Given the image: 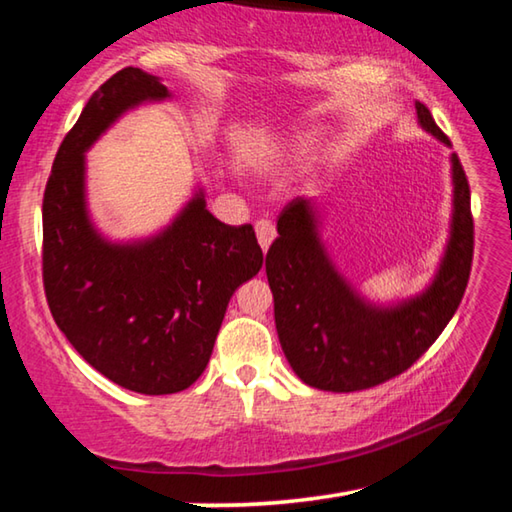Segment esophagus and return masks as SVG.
<instances>
[{
  "label": "esophagus",
  "mask_w": 512,
  "mask_h": 512,
  "mask_svg": "<svg viewBox=\"0 0 512 512\" xmlns=\"http://www.w3.org/2000/svg\"><path fill=\"white\" fill-rule=\"evenodd\" d=\"M255 235H257L259 246H262V250L266 253L268 246H271L273 239H275V225L271 221H266V219L257 221L255 223Z\"/></svg>",
  "instance_id": "1"
}]
</instances>
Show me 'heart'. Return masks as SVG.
<instances>
[{
  "instance_id": "heart-1",
  "label": "heart",
  "mask_w": 512,
  "mask_h": 512,
  "mask_svg": "<svg viewBox=\"0 0 512 512\" xmlns=\"http://www.w3.org/2000/svg\"><path fill=\"white\" fill-rule=\"evenodd\" d=\"M311 144L309 133H296L289 137H277V140L259 146V155L268 160H280V158H293V155L305 153Z\"/></svg>"
}]
</instances>
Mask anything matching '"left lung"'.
<instances>
[{"label":"left lung","mask_w":512,"mask_h":512,"mask_svg":"<svg viewBox=\"0 0 512 512\" xmlns=\"http://www.w3.org/2000/svg\"><path fill=\"white\" fill-rule=\"evenodd\" d=\"M424 131L449 146L429 108L415 101ZM454 210L443 262L418 296L381 307L363 300L336 271L320 241L311 198H293L277 219L266 253V277L275 302V327L284 357L305 384L352 393L402 375L438 339L461 305L470 280L474 221L470 185L452 153Z\"/></svg>","instance_id":"8db88e82"}]
</instances>
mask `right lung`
I'll list each match as a JSON object with an SVG mask.
<instances>
[{
  "label": "right lung",
  "instance_id": "obj_1",
  "mask_svg": "<svg viewBox=\"0 0 512 512\" xmlns=\"http://www.w3.org/2000/svg\"><path fill=\"white\" fill-rule=\"evenodd\" d=\"M171 94L158 76L124 67L85 103L65 135L42 198V282L74 350L128 391L180 393L203 375L225 309L264 255L253 225H225L198 189L155 237L115 244L85 201V151L115 121Z\"/></svg>",
  "mask_w": 512,
  "mask_h": 512
}]
</instances>
